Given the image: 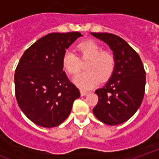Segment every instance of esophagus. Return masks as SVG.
Masks as SVG:
<instances>
[{
    "instance_id": "34e87169",
    "label": "esophagus",
    "mask_w": 159,
    "mask_h": 159,
    "mask_svg": "<svg viewBox=\"0 0 159 159\" xmlns=\"http://www.w3.org/2000/svg\"><path fill=\"white\" fill-rule=\"evenodd\" d=\"M88 93V92H86V91H81V96H86Z\"/></svg>"
}]
</instances>
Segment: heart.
Segmentation results:
<instances>
[{"mask_svg":"<svg viewBox=\"0 0 159 159\" xmlns=\"http://www.w3.org/2000/svg\"><path fill=\"white\" fill-rule=\"evenodd\" d=\"M81 59L88 60L85 66L87 72L78 75L73 82L82 90L95 87L99 79L104 82L112 76L116 66V58L110 52L93 41H86L77 46ZM61 64L64 71L70 75L77 74L80 71L79 58L71 51H66L62 56Z\"/></svg>","mask_w":159,"mask_h":159,"instance_id":"1","label":"heart"}]
</instances>
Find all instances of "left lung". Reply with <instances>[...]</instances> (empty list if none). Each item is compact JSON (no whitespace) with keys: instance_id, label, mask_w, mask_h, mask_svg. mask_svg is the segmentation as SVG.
I'll list each match as a JSON object with an SVG mask.
<instances>
[{"instance_id":"obj_1","label":"left lung","mask_w":159,"mask_h":159,"mask_svg":"<svg viewBox=\"0 0 159 159\" xmlns=\"http://www.w3.org/2000/svg\"><path fill=\"white\" fill-rule=\"evenodd\" d=\"M108 45L116 58V66L110 79L95 91L98 102L93 112L107 125L128 121L138 111L143 99L146 72L139 54L127 42L111 33H91Z\"/></svg>"}]
</instances>
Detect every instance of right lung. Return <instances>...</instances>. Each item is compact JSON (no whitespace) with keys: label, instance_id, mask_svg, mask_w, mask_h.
Returning <instances> with one entry per match:
<instances>
[{"label":"right lung","instance_id":"1","mask_svg":"<svg viewBox=\"0 0 159 159\" xmlns=\"http://www.w3.org/2000/svg\"><path fill=\"white\" fill-rule=\"evenodd\" d=\"M80 32L50 33L23 53L15 71V93L23 113L43 128L60 125L71 113L80 92L62 71L66 50Z\"/></svg>","mask_w":159,"mask_h":159}]
</instances>
